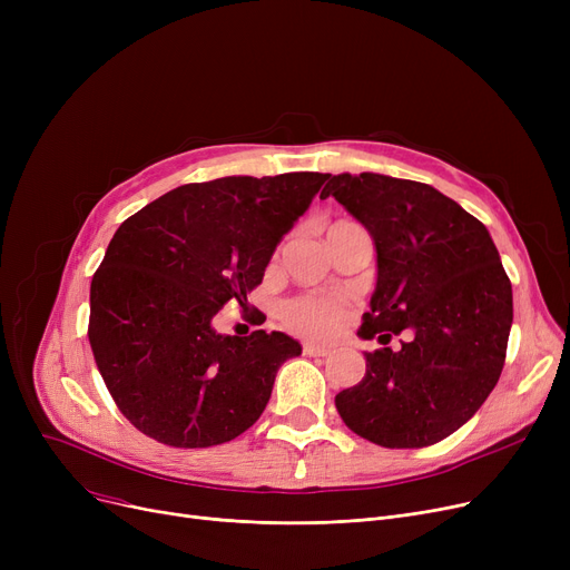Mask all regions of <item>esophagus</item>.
Listing matches in <instances>:
<instances>
[{"label":"esophagus","mask_w":570,"mask_h":570,"mask_svg":"<svg viewBox=\"0 0 570 570\" xmlns=\"http://www.w3.org/2000/svg\"><path fill=\"white\" fill-rule=\"evenodd\" d=\"M303 353L305 355H309V357H325V355H331V348H325V346H316V344H303Z\"/></svg>","instance_id":"esophagus-1"}]
</instances>
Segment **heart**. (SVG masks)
I'll return each instance as SVG.
<instances>
[{"instance_id": "heart-1", "label": "heart", "mask_w": 570, "mask_h": 570, "mask_svg": "<svg viewBox=\"0 0 570 570\" xmlns=\"http://www.w3.org/2000/svg\"><path fill=\"white\" fill-rule=\"evenodd\" d=\"M282 321L291 331L305 337L327 340L340 333V327L346 321V307L340 301H333V297L297 295L284 303Z\"/></svg>"}]
</instances>
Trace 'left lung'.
<instances>
[{
    "label": "left lung",
    "mask_w": 570,
    "mask_h": 570,
    "mask_svg": "<svg viewBox=\"0 0 570 570\" xmlns=\"http://www.w3.org/2000/svg\"><path fill=\"white\" fill-rule=\"evenodd\" d=\"M335 196L376 245V291L357 335L400 351L365 353L363 381L335 406L357 436L425 448L460 430L501 376L513 288L488 228L430 185L379 173L327 175ZM384 335L381 336L380 333Z\"/></svg>",
    "instance_id": "8db88e82"
}]
</instances>
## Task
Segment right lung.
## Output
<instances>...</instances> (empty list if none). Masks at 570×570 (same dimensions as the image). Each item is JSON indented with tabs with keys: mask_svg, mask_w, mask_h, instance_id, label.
<instances>
[{
	"mask_svg": "<svg viewBox=\"0 0 570 570\" xmlns=\"http://www.w3.org/2000/svg\"><path fill=\"white\" fill-rule=\"evenodd\" d=\"M327 175H230L177 187L112 235L89 286L87 337L127 421L166 445H219L249 430L277 370L301 344L284 333L219 335L237 301L263 323L252 293L279 239Z\"/></svg>",
	"mask_w": 570,
	"mask_h": 570,
	"instance_id": "1",
	"label": "right lung"
}]
</instances>
